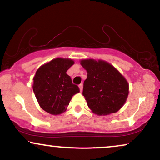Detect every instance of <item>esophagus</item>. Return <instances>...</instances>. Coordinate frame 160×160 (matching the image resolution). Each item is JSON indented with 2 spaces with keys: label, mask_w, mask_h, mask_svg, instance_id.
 Listing matches in <instances>:
<instances>
[{
  "label": "esophagus",
  "mask_w": 160,
  "mask_h": 160,
  "mask_svg": "<svg viewBox=\"0 0 160 160\" xmlns=\"http://www.w3.org/2000/svg\"><path fill=\"white\" fill-rule=\"evenodd\" d=\"M82 87H83V85H82V83H80V85H79V88H80V92H82Z\"/></svg>",
  "instance_id": "34e87169"
}]
</instances>
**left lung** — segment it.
<instances>
[{
  "mask_svg": "<svg viewBox=\"0 0 160 160\" xmlns=\"http://www.w3.org/2000/svg\"><path fill=\"white\" fill-rule=\"evenodd\" d=\"M80 64L87 71L82 95L89 108L98 115L118 111L128 95V84L126 79L106 62L86 59L82 60Z\"/></svg>",
  "mask_w": 160,
  "mask_h": 160,
  "instance_id": "left-lung-1",
  "label": "left lung"
}]
</instances>
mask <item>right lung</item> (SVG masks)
I'll list each match as a JSON object with an SVG mask.
<instances>
[{"label": "right lung", "mask_w": 160, "mask_h": 160, "mask_svg": "<svg viewBox=\"0 0 160 160\" xmlns=\"http://www.w3.org/2000/svg\"><path fill=\"white\" fill-rule=\"evenodd\" d=\"M73 65V60L57 58L37 71L33 79V91L40 108L49 113H63L73 95L80 92L66 74Z\"/></svg>", "instance_id": "right-lung-1"}]
</instances>
